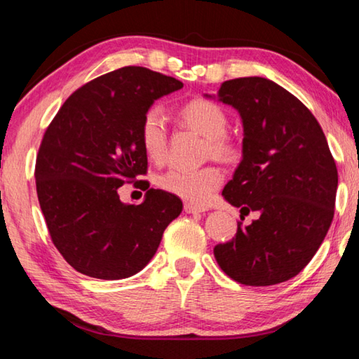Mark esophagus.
Wrapping results in <instances>:
<instances>
[{
  "instance_id": "34e87169",
  "label": "esophagus",
  "mask_w": 359,
  "mask_h": 359,
  "mask_svg": "<svg viewBox=\"0 0 359 359\" xmlns=\"http://www.w3.org/2000/svg\"><path fill=\"white\" fill-rule=\"evenodd\" d=\"M184 211L187 215H197V212H205L208 211L206 206H198V205H192V203H184Z\"/></svg>"
}]
</instances>
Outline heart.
Wrapping results in <instances>:
<instances>
[{
    "mask_svg": "<svg viewBox=\"0 0 359 359\" xmlns=\"http://www.w3.org/2000/svg\"><path fill=\"white\" fill-rule=\"evenodd\" d=\"M180 118L187 128L197 130L208 140V153L217 159L231 161L236 156L235 147L227 138L229 118L221 105L206 99L187 102L180 110ZM140 140L144 153L154 162H162L167 154V123L161 109L153 107L142 119ZM224 175L216 167L198 170L170 168L159 178V186L187 202L205 203L222 184Z\"/></svg>",
    "mask_w": 359,
    "mask_h": 359,
    "instance_id": "b5f03b06",
    "label": "heart"
}]
</instances>
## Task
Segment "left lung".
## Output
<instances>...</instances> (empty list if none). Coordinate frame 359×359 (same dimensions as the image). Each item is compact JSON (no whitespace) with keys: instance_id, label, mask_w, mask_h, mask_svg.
<instances>
[{"instance_id":"8db88e82","label":"left lung","mask_w":359,"mask_h":359,"mask_svg":"<svg viewBox=\"0 0 359 359\" xmlns=\"http://www.w3.org/2000/svg\"><path fill=\"white\" fill-rule=\"evenodd\" d=\"M205 97H215L205 94ZM217 100L243 123V159L222 196L241 216L233 240L217 244L222 271L266 287L297 276L323 243L334 217L337 168L316 116L285 88L263 77L224 81Z\"/></svg>"}]
</instances>
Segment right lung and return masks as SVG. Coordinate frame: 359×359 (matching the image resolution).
Segmentation results:
<instances>
[{
  "label": "right lung",
  "instance_id": "right-lung-1",
  "mask_svg": "<svg viewBox=\"0 0 359 359\" xmlns=\"http://www.w3.org/2000/svg\"><path fill=\"white\" fill-rule=\"evenodd\" d=\"M183 83L128 66L69 96L43 134L36 159L37 198L52 241L75 271L118 280L137 274L159 248L183 202L161 189L126 205L118 189L147 173L140 124L151 105Z\"/></svg>",
  "mask_w": 359,
  "mask_h": 359
}]
</instances>
